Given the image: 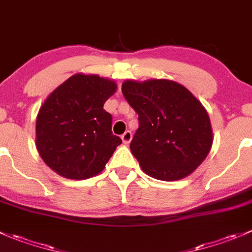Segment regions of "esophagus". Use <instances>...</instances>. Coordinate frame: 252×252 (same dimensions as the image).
<instances>
[{"mask_svg":"<svg viewBox=\"0 0 252 252\" xmlns=\"http://www.w3.org/2000/svg\"><path fill=\"white\" fill-rule=\"evenodd\" d=\"M122 138V140H123V142L126 145H128L129 142H130V140H131V138H133V134H131V131H126V133L123 134V135L121 136Z\"/></svg>","mask_w":252,"mask_h":252,"instance_id":"obj_1","label":"esophagus"}]
</instances>
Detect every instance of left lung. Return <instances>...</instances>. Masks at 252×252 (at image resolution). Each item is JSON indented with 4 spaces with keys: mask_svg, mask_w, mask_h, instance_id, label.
I'll use <instances>...</instances> for the list:
<instances>
[{
    "mask_svg": "<svg viewBox=\"0 0 252 252\" xmlns=\"http://www.w3.org/2000/svg\"><path fill=\"white\" fill-rule=\"evenodd\" d=\"M122 93L139 114L130 150L145 173L174 182L205 161L213 142L210 117L185 86L168 79L126 80Z\"/></svg>",
    "mask_w": 252,
    "mask_h": 252,
    "instance_id": "8db88e82",
    "label": "left lung"
}]
</instances>
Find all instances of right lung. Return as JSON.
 Here are the masks:
<instances>
[{"label": "right lung", "instance_id": "1", "mask_svg": "<svg viewBox=\"0 0 252 252\" xmlns=\"http://www.w3.org/2000/svg\"><path fill=\"white\" fill-rule=\"evenodd\" d=\"M116 91L112 79L78 73L47 96L36 117L35 144L53 172L83 180L103 171L122 144L112 134V116L103 110Z\"/></svg>", "mask_w": 252, "mask_h": 252}]
</instances>
